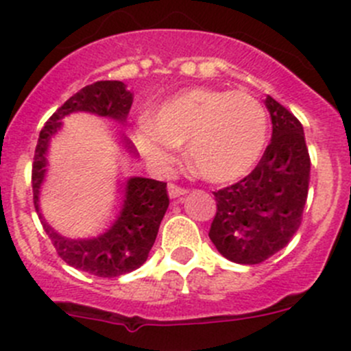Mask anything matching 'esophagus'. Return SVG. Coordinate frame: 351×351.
<instances>
[{
    "mask_svg": "<svg viewBox=\"0 0 351 351\" xmlns=\"http://www.w3.org/2000/svg\"><path fill=\"white\" fill-rule=\"evenodd\" d=\"M168 193H169V197H171V198H176V197H182V195H185V193H189V189L176 185V183H169Z\"/></svg>",
    "mask_w": 351,
    "mask_h": 351,
    "instance_id": "1",
    "label": "esophagus"
}]
</instances>
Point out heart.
Instances as JSON below:
<instances>
[{"instance_id":"b5f03b06","label":"heart","mask_w":351,"mask_h":351,"mask_svg":"<svg viewBox=\"0 0 351 351\" xmlns=\"http://www.w3.org/2000/svg\"><path fill=\"white\" fill-rule=\"evenodd\" d=\"M153 132L141 136L144 153L159 162L169 146H189L193 169L208 182H234L263 153L268 119L247 91L197 88L166 101L151 120Z\"/></svg>"}]
</instances>
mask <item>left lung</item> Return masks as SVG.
<instances>
[{
  "label": "left lung",
  "mask_w": 351,
  "mask_h": 351,
  "mask_svg": "<svg viewBox=\"0 0 351 351\" xmlns=\"http://www.w3.org/2000/svg\"><path fill=\"white\" fill-rule=\"evenodd\" d=\"M271 141L256 168L238 183L214 192L217 212L208 238L219 253L241 265H258L289 244L302 222L311 158L302 123L271 97Z\"/></svg>",
  "instance_id": "1"
}]
</instances>
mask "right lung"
<instances>
[{
	"mask_svg": "<svg viewBox=\"0 0 351 351\" xmlns=\"http://www.w3.org/2000/svg\"><path fill=\"white\" fill-rule=\"evenodd\" d=\"M132 101L134 95L125 90L122 81H97L81 88L45 122L38 136L32 165L35 210L58 254L71 267L104 278L130 274L147 260V254L158 236L159 224L169 205L166 183L141 176L130 178L125 185V198L117 221L107 232L93 239H69L58 234L42 217L38 208V193L47 166L45 154L49 141L61 129V119L73 112H90L123 123L132 107ZM123 143L127 149L134 153L129 141L123 139Z\"/></svg>",
	"mask_w": 351,
	"mask_h": 351,
	"instance_id": "add662e5",
	"label": "right lung"
}]
</instances>
